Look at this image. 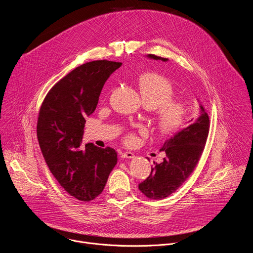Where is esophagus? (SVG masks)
<instances>
[{
  "mask_svg": "<svg viewBox=\"0 0 253 253\" xmlns=\"http://www.w3.org/2000/svg\"><path fill=\"white\" fill-rule=\"evenodd\" d=\"M120 157L121 158H128V159H133L135 158V154L132 152H121L120 153Z\"/></svg>",
  "mask_w": 253,
  "mask_h": 253,
  "instance_id": "1",
  "label": "esophagus"
}]
</instances>
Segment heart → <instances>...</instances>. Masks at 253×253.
<instances>
[{"instance_id":"heart-1","label":"heart","mask_w":253,"mask_h":253,"mask_svg":"<svg viewBox=\"0 0 253 253\" xmlns=\"http://www.w3.org/2000/svg\"><path fill=\"white\" fill-rule=\"evenodd\" d=\"M139 89L142 101L145 106L157 109L155 122L162 134H172L181 129L190 115V108L186 102L175 101V92L172 83L164 76L147 73L139 79ZM136 137L130 135L128 143H135Z\"/></svg>"}]
</instances>
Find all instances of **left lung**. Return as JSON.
Segmentation results:
<instances>
[{
	"mask_svg": "<svg viewBox=\"0 0 253 253\" xmlns=\"http://www.w3.org/2000/svg\"><path fill=\"white\" fill-rule=\"evenodd\" d=\"M146 57L168 61L150 54ZM188 123L187 127L180 129L165 140L160 148V151L166 154L163 161L155 163L149 177L139 184V190L148 198L163 199L175 192L198 163L209 131V117L200 102L198 117Z\"/></svg>",
	"mask_w": 253,
	"mask_h": 253,
	"instance_id": "obj_1",
	"label": "left lung"
}]
</instances>
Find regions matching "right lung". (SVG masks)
<instances>
[{"mask_svg":"<svg viewBox=\"0 0 253 253\" xmlns=\"http://www.w3.org/2000/svg\"><path fill=\"white\" fill-rule=\"evenodd\" d=\"M122 63L92 61L71 71L47 94L37 136L43 157L60 185L81 201L102 193L117 164V152L93 143L82 145L86 117L96 109L107 79Z\"/></svg>","mask_w":253,"mask_h":253,"instance_id":"add662e5","label":"right lung"}]
</instances>
